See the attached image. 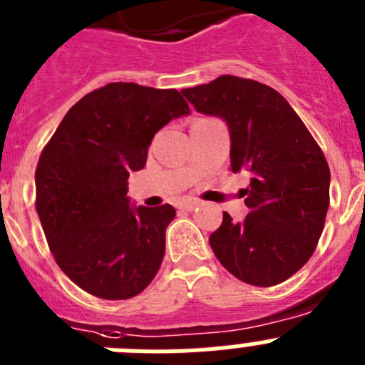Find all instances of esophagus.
I'll use <instances>...</instances> for the list:
<instances>
[{
  "instance_id": "1",
  "label": "esophagus",
  "mask_w": 365,
  "mask_h": 365,
  "mask_svg": "<svg viewBox=\"0 0 365 365\" xmlns=\"http://www.w3.org/2000/svg\"><path fill=\"white\" fill-rule=\"evenodd\" d=\"M197 206H199V201H195V199H190V201H182V202H180L179 208H180V210L192 212V210H195Z\"/></svg>"
}]
</instances>
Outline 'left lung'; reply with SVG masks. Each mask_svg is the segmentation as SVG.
I'll list each match as a JSON object with an SVG mask.
<instances>
[{"instance_id": "left-lung-1", "label": "left lung", "mask_w": 365, "mask_h": 365, "mask_svg": "<svg viewBox=\"0 0 365 365\" xmlns=\"http://www.w3.org/2000/svg\"><path fill=\"white\" fill-rule=\"evenodd\" d=\"M199 113L230 131L232 172H250L248 215L222 214L210 247L221 265L248 285L272 287L298 272L314 252L329 208V164L291 104L256 80L222 74L182 89Z\"/></svg>"}]
</instances>
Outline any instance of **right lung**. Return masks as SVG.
Returning a JSON list of instances; mask_svg holds the SVG:
<instances>
[{"label": "right lung", "instance_id": "obj_1", "mask_svg": "<svg viewBox=\"0 0 365 365\" xmlns=\"http://www.w3.org/2000/svg\"><path fill=\"white\" fill-rule=\"evenodd\" d=\"M177 89L113 82L80 98L36 166V212L58 267L89 294L128 299L159 272L172 205H130L153 135L188 115Z\"/></svg>", "mask_w": 365, "mask_h": 365}]
</instances>
